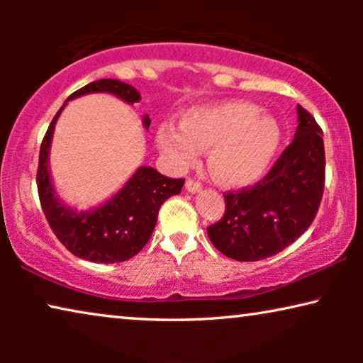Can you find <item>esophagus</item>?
I'll return each instance as SVG.
<instances>
[{
	"label": "esophagus",
	"mask_w": 363,
	"mask_h": 363,
	"mask_svg": "<svg viewBox=\"0 0 363 363\" xmlns=\"http://www.w3.org/2000/svg\"><path fill=\"white\" fill-rule=\"evenodd\" d=\"M185 188H186V191H190V193H200L203 190L201 183L191 180V178H188V180H186Z\"/></svg>",
	"instance_id": "esophagus-1"
}]
</instances>
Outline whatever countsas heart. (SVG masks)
I'll return each instance as SVG.
<instances>
[{
  "label": "heart",
  "instance_id": "heart-1",
  "mask_svg": "<svg viewBox=\"0 0 363 363\" xmlns=\"http://www.w3.org/2000/svg\"><path fill=\"white\" fill-rule=\"evenodd\" d=\"M157 147L177 170L195 165L208 150V168L226 186H247L269 170L281 145V127L269 113L246 101L193 107L180 127L160 123Z\"/></svg>",
  "mask_w": 363,
  "mask_h": 363
}]
</instances>
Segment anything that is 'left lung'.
<instances>
[{
    "label": "left lung",
    "mask_w": 363,
    "mask_h": 363,
    "mask_svg": "<svg viewBox=\"0 0 363 363\" xmlns=\"http://www.w3.org/2000/svg\"><path fill=\"white\" fill-rule=\"evenodd\" d=\"M297 128L269 173L255 186L225 195V215L208 238L236 261H261L294 242L319 210L325 182L322 128L297 106Z\"/></svg>",
    "instance_id": "left-lung-1"
}]
</instances>
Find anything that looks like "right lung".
Returning <instances> with one entry per match:
<instances>
[{"label": "right lung", "instance_id": "right-lung-1", "mask_svg": "<svg viewBox=\"0 0 363 363\" xmlns=\"http://www.w3.org/2000/svg\"><path fill=\"white\" fill-rule=\"evenodd\" d=\"M96 92L113 94L130 106L142 99L135 87L117 79L94 81L71 94L52 118L43 138L36 182L43 211L57 240L81 259L111 264L130 259L142 251V247L150 240L163 201L178 195L185 180H173L163 177L155 168L140 167L128 178L125 185L101 206L77 211L66 205L54 190L49 173V150L54 127L69 101ZM150 122L148 116L143 117V127H150Z\"/></svg>", "mask_w": 363, "mask_h": 363}]
</instances>
